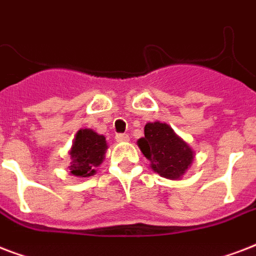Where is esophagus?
I'll list each match as a JSON object with an SVG mask.
<instances>
[{
  "instance_id": "34e87169",
  "label": "esophagus",
  "mask_w": 256,
  "mask_h": 256,
  "mask_svg": "<svg viewBox=\"0 0 256 256\" xmlns=\"http://www.w3.org/2000/svg\"><path fill=\"white\" fill-rule=\"evenodd\" d=\"M116 142H128V134H116Z\"/></svg>"
}]
</instances>
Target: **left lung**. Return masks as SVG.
<instances>
[{
  "label": "left lung",
  "instance_id": "8db88e82",
  "mask_svg": "<svg viewBox=\"0 0 256 256\" xmlns=\"http://www.w3.org/2000/svg\"><path fill=\"white\" fill-rule=\"evenodd\" d=\"M138 146L150 160L156 172L168 179H179L194 160V152L166 124L148 122L144 136L138 140Z\"/></svg>",
  "mask_w": 256,
  "mask_h": 256
}]
</instances>
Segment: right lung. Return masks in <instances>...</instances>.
<instances>
[{"instance_id": "right-lung-1", "label": "right lung", "mask_w": 256, "mask_h": 256, "mask_svg": "<svg viewBox=\"0 0 256 256\" xmlns=\"http://www.w3.org/2000/svg\"><path fill=\"white\" fill-rule=\"evenodd\" d=\"M108 150L106 138L96 134L92 128H81L76 134L70 150V172L80 178L92 176L104 160Z\"/></svg>"}]
</instances>
